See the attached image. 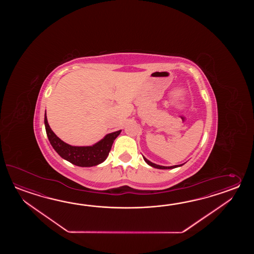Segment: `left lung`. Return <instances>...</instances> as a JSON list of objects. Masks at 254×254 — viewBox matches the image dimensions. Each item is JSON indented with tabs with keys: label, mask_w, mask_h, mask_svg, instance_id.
<instances>
[{
	"label": "left lung",
	"mask_w": 254,
	"mask_h": 254,
	"mask_svg": "<svg viewBox=\"0 0 254 254\" xmlns=\"http://www.w3.org/2000/svg\"><path fill=\"white\" fill-rule=\"evenodd\" d=\"M143 157V156H142ZM143 159H144V161H145L151 167L157 168V169H173V168L179 167V166H181V165H174V166H170V167H166V166H161V165H157L155 163H152V162H150L149 160H147L145 157H143Z\"/></svg>",
	"instance_id": "left-lung-1"
}]
</instances>
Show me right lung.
Listing matches in <instances>:
<instances>
[{
    "instance_id": "1",
    "label": "right lung",
    "mask_w": 254,
    "mask_h": 254,
    "mask_svg": "<svg viewBox=\"0 0 254 254\" xmlns=\"http://www.w3.org/2000/svg\"><path fill=\"white\" fill-rule=\"evenodd\" d=\"M44 125L50 143L56 152L66 161L80 167H92L104 162L108 157L114 140L122 131L117 130L109 133L94 145L78 147L65 143L55 135L49 126L46 112L44 116Z\"/></svg>"
}]
</instances>
